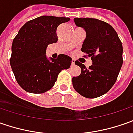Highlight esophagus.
Returning a JSON list of instances; mask_svg holds the SVG:
<instances>
[{"mask_svg": "<svg viewBox=\"0 0 133 133\" xmlns=\"http://www.w3.org/2000/svg\"><path fill=\"white\" fill-rule=\"evenodd\" d=\"M75 59H72V66H74V65H75Z\"/></svg>", "mask_w": 133, "mask_h": 133, "instance_id": "obj_1", "label": "esophagus"}]
</instances>
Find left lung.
Segmentation results:
<instances>
[{
    "mask_svg": "<svg viewBox=\"0 0 133 133\" xmlns=\"http://www.w3.org/2000/svg\"><path fill=\"white\" fill-rule=\"evenodd\" d=\"M74 21L86 31L81 51L91 58L92 65L87 68L76 61L81 73L72 78V85L75 90L85 98H98L107 93L118 78L123 64L122 44L113 27L103 21L75 18Z\"/></svg>",
    "mask_w": 133,
    "mask_h": 133,
    "instance_id": "obj_1",
    "label": "left lung"
}]
</instances>
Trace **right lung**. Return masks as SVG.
<instances>
[{
	"instance_id": "obj_1",
	"label": "right lung",
	"mask_w": 133,
	"mask_h": 133,
	"mask_svg": "<svg viewBox=\"0 0 133 133\" xmlns=\"http://www.w3.org/2000/svg\"><path fill=\"white\" fill-rule=\"evenodd\" d=\"M70 18L41 16L29 21L13 39L10 65L15 79L25 91L41 94L52 88L58 75L69 69L72 58L64 54L48 60L46 47L56 43L57 28Z\"/></svg>"
}]
</instances>
